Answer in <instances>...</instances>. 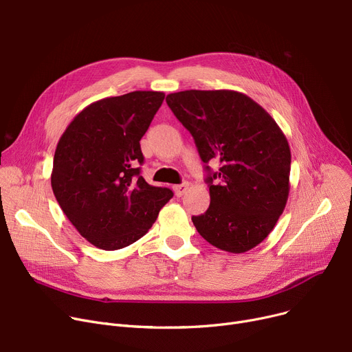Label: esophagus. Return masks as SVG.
<instances>
[{
  "label": "esophagus",
  "instance_id": "esophagus-1",
  "mask_svg": "<svg viewBox=\"0 0 352 352\" xmlns=\"http://www.w3.org/2000/svg\"><path fill=\"white\" fill-rule=\"evenodd\" d=\"M188 186H190L188 182H182V184L174 185V192H175V195H177V197H182V195L186 192V190H188Z\"/></svg>",
  "mask_w": 352,
  "mask_h": 352
}]
</instances>
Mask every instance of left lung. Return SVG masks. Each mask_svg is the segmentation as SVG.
I'll return each instance as SVG.
<instances>
[{
  "mask_svg": "<svg viewBox=\"0 0 352 352\" xmlns=\"http://www.w3.org/2000/svg\"><path fill=\"white\" fill-rule=\"evenodd\" d=\"M167 104L188 130L206 164L210 204L192 217L212 246L245 253L263 242L283 214L290 191L292 153L273 117L235 90L170 93ZM218 159V173L207 162Z\"/></svg>",
  "mask_w": 352,
  "mask_h": 352,
  "instance_id": "left-lung-1",
  "label": "left lung"
}]
</instances>
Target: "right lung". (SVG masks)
Instances as JSON below:
<instances>
[{
    "label": "right lung",
    "instance_id": "right-lung-1",
    "mask_svg": "<svg viewBox=\"0 0 352 352\" xmlns=\"http://www.w3.org/2000/svg\"><path fill=\"white\" fill-rule=\"evenodd\" d=\"M166 98L135 90L85 107L59 138L51 185L63 214L103 250L143 238L173 191L140 175V140Z\"/></svg>",
    "mask_w": 352,
    "mask_h": 352
}]
</instances>
